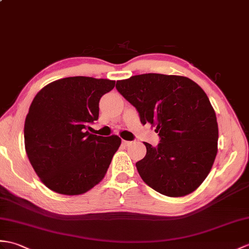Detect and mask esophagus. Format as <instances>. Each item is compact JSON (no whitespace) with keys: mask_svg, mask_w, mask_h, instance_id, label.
<instances>
[{"mask_svg":"<svg viewBox=\"0 0 249 249\" xmlns=\"http://www.w3.org/2000/svg\"><path fill=\"white\" fill-rule=\"evenodd\" d=\"M122 144H123L124 146H129V145H131L132 142H131V141H125V140H123V141H122Z\"/></svg>","mask_w":249,"mask_h":249,"instance_id":"esophagus-1","label":"esophagus"}]
</instances>
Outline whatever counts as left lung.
<instances>
[{"label":"left lung","mask_w":249,"mask_h":249,"mask_svg":"<svg viewBox=\"0 0 249 249\" xmlns=\"http://www.w3.org/2000/svg\"><path fill=\"white\" fill-rule=\"evenodd\" d=\"M115 88L134 106L142 124L159 132L157 146L136 163L143 181L179 197L192 193L209 174L217 153L214 109L200 87L184 76L148 73L118 80Z\"/></svg>","instance_id":"8db88e82"}]
</instances>
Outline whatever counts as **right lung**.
<instances>
[{"instance_id": "1", "label": "right lung", "mask_w": 249, "mask_h": 249, "mask_svg": "<svg viewBox=\"0 0 249 249\" xmlns=\"http://www.w3.org/2000/svg\"><path fill=\"white\" fill-rule=\"evenodd\" d=\"M114 85L67 77L45 86L33 100L24 124L25 151L40 180L54 192L83 194L105 176L121 139L88 129L98 119L101 97Z\"/></svg>"}]
</instances>
